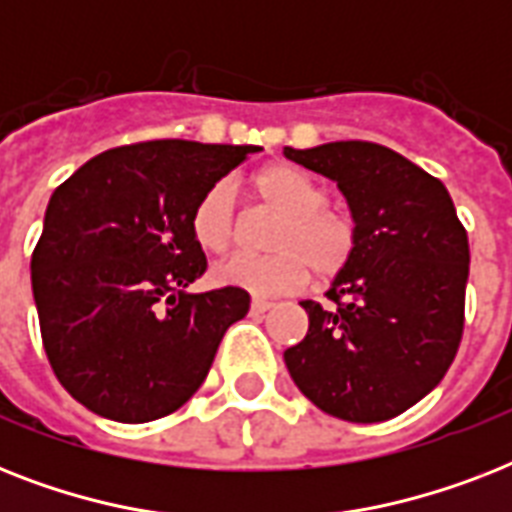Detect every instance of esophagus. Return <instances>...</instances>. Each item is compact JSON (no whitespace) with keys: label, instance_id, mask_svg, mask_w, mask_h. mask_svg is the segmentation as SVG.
I'll list each match as a JSON object with an SVG mask.
<instances>
[{"label":"esophagus","instance_id":"34e87169","mask_svg":"<svg viewBox=\"0 0 512 512\" xmlns=\"http://www.w3.org/2000/svg\"><path fill=\"white\" fill-rule=\"evenodd\" d=\"M273 303L271 300H263V297H252V311L255 313H265V311H271Z\"/></svg>","mask_w":512,"mask_h":512}]
</instances>
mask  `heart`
<instances>
[{
  "instance_id": "b5f03b06",
  "label": "heart",
  "mask_w": 512,
  "mask_h": 512,
  "mask_svg": "<svg viewBox=\"0 0 512 512\" xmlns=\"http://www.w3.org/2000/svg\"><path fill=\"white\" fill-rule=\"evenodd\" d=\"M252 193L265 207L279 212L268 236L265 257L233 255L215 268V279L257 295H284L303 287L308 271L319 279H335L356 252V223L348 212L329 207V193L311 175L271 164L252 175ZM239 228L236 199L228 183L209 185L191 212L193 239L207 252L231 249Z\"/></svg>"
}]
</instances>
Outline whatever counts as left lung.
I'll return each instance as SVG.
<instances>
[{
    "mask_svg": "<svg viewBox=\"0 0 512 512\" xmlns=\"http://www.w3.org/2000/svg\"><path fill=\"white\" fill-rule=\"evenodd\" d=\"M335 180L356 252L332 281V311L303 300L308 335L284 350L292 380L321 412L382 422L425 398L452 366L465 327L470 249L438 177L377 143L284 148Z\"/></svg>",
    "mask_w": 512,
    "mask_h": 512,
    "instance_id": "left-lung-1",
    "label": "left lung"
}]
</instances>
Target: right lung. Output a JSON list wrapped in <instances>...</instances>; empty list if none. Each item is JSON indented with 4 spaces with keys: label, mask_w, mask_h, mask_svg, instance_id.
<instances>
[{
    "label": "right lung",
    "mask_w": 512,
    "mask_h": 512,
    "mask_svg": "<svg viewBox=\"0 0 512 512\" xmlns=\"http://www.w3.org/2000/svg\"><path fill=\"white\" fill-rule=\"evenodd\" d=\"M255 151L148 140L103 151L55 188L31 287L52 372L90 412L130 425L172 414L247 316L244 289H185L207 271L196 201Z\"/></svg>",
    "instance_id": "right-lung-1"
}]
</instances>
